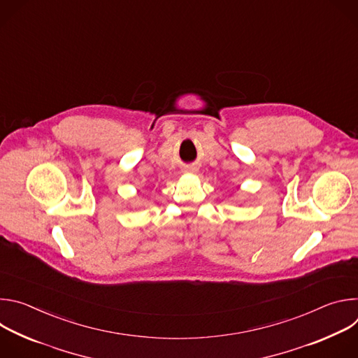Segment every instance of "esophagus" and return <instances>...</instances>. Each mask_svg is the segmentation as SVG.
Wrapping results in <instances>:
<instances>
[{"label":"esophagus","mask_w":358,"mask_h":358,"mask_svg":"<svg viewBox=\"0 0 358 358\" xmlns=\"http://www.w3.org/2000/svg\"><path fill=\"white\" fill-rule=\"evenodd\" d=\"M189 169H192V167H189ZM192 170H194V169H192Z\"/></svg>","instance_id":"esophagus-1"}]
</instances>
